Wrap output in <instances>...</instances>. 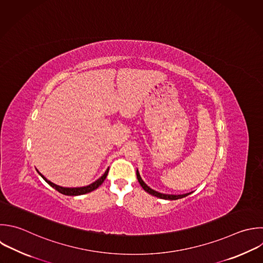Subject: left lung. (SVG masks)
Returning <instances> with one entry per match:
<instances>
[{"label":"left lung","mask_w":263,"mask_h":263,"mask_svg":"<svg viewBox=\"0 0 263 263\" xmlns=\"http://www.w3.org/2000/svg\"><path fill=\"white\" fill-rule=\"evenodd\" d=\"M137 178H138V181H139V183L141 184V186H142V188L146 191V192H148L149 194H151V195H154V196H156V197H159V198H162V199H170V200H176V199H179V198H183V197H185V196H187V195H189V193H186V194H178V195H176V194H164V193H160V192H158V191H155V190H153V189H151L143 180H142V178H141V176H140V173H139V171L137 170Z\"/></svg>","instance_id":"left-lung-1"}]
</instances>
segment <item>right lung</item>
<instances>
[{
    "label": "right lung",
    "mask_w": 263,
    "mask_h": 263,
    "mask_svg": "<svg viewBox=\"0 0 263 263\" xmlns=\"http://www.w3.org/2000/svg\"><path fill=\"white\" fill-rule=\"evenodd\" d=\"M38 172V171H37ZM108 172H109V167L107 168V171L105 172V174L100 178L98 179L97 181H95L93 183L87 185V186H84V187H75V188H68V187H62V186H59L52 182H50L49 180H47L41 173H39V175L51 186L53 187L55 190H58L59 192H61L62 194H65V195H71V196H76V195H82V194H85V193H88V192H91L93 190H96L99 186H101L103 184V182L105 181V179L107 178V175H108Z\"/></svg>",
    "instance_id": "add662e5"
}]
</instances>
